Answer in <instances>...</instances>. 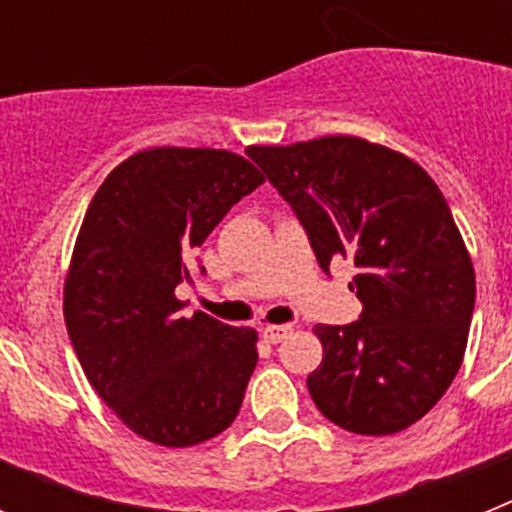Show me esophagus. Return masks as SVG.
<instances>
[{"instance_id":"obj_1","label":"esophagus","mask_w":512,"mask_h":512,"mask_svg":"<svg viewBox=\"0 0 512 512\" xmlns=\"http://www.w3.org/2000/svg\"><path fill=\"white\" fill-rule=\"evenodd\" d=\"M289 333H292V325H264V328H261V336H264L269 343L284 341Z\"/></svg>"}]
</instances>
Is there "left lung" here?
Returning a JSON list of instances; mask_svg holds the SVG:
<instances>
[{"mask_svg": "<svg viewBox=\"0 0 512 512\" xmlns=\"http://www.w3.org/2000/svg\"><path fill=\"white\" fill-rule=\"evenodd\" d=\"M307 230L320 269L351 259L361 315L315 325L323 361L307 377L330 423L390 436L449 390L467 351L474 266L449 202L413 158L354 135L251 146Z\"/></svg>", "mask_w": 512, "mask_h": 512, "instance_id": "1", "label": "left lung"}]
</instances>
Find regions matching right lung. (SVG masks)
Instances as JSON below:
<instances>
[{
  "label": "right lung",
  "mask_w": 512,
  "mask_h": 512,
  "mask_svg": "<svg viewBox=\"0 0 512 512\" xmlns=\"http://www.w3.org/2000/svg\"><path fill=\"white\" fill-rule=\"evenodd\" d=\"M217 148H148L94 194L63 284L66 330L97 395L146 441L187 449L241 410L259 333L205 312L182 318L189 256L235 202L264 184Z\"/></svg>",
  "instance_id": "right-lung-1"
}]
</instances>
